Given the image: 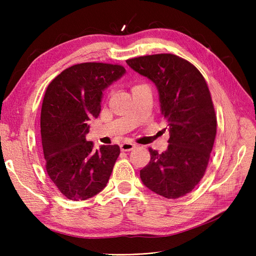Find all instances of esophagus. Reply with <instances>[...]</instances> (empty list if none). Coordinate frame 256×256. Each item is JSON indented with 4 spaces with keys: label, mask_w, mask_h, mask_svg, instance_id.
<instances>
[{
    "label": "esophagus",
    "mask_w": 256,
    "mask_h": 256,
    "mask_svg": "<svg viewBox=\"0 0 256 256\" xmlns=\"http://www.w3.org/2000/svg\"><path fill=\"white\" fill-rule=\"evenodd\" d=\"M136 148V144L134 143H122L120 144V150L122 152H130Z\"/></svg>",
    "instance_id": "obj_1"
}]
</instances>
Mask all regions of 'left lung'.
<instances>
[{
    "label": "left lung",
    "mask_w": 256,
    "mask_h": 256,
    "mask_svg": "<svg viewBox=\"0 0 256 256\" xmlns=\"http://www.w3.org/2000/svg\"><path fill=\"white\" fill-rule=\"evenodd\" d=\"M126 62L156 85L170 131L166 152L150 148V161L140 171L141 180L166 198L184 196L203 178L216 138V118L207 83L196 67L174 54Z\"/></svg>",
    "instance_id": "8db88e82"
}]
</instances>
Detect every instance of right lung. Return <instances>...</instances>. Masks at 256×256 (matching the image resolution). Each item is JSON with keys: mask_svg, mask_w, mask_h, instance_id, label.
Masks as SVG:
<instances>
[{"mask_svg": "<svg viewBox=\"0 0 256 256\" xmlns=\"http://www.w3.org/2000/svg\"><path fill=\"white\" fill-rule=\"evenodd\" d=\"M125 74L120 65L76 64L62 72L46 90L40 115L46 170L69 200L90 198L109 180L120 146L94 148L86 140L88 120L98 118L104 90Z\"/></svg>", "mask_w": 256, "mask_h": 256, "instance_id": "1", "label": "right lung"}]
</instances>
